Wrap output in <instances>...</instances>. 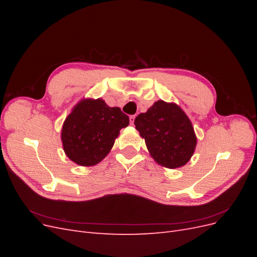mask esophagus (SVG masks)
Instances as JSON below:
<instances>
[{"label":"esophagus","instance_id":"obj_1","mask_svg":"<svg viewBox=\"0 0 257 257\" xmlns=\"http://www.w3.org/2000/svg\"><path fill=\"white\" fill-rule=\"evenodd\" d=\"M135 118H136V115H131V116H130V122H131L132 125H133V124H134Z\"/></svg>","mask_w":257,"mask_h":257}]
</instances>
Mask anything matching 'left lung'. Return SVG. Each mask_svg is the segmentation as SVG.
<instances>
[{
  "label": "left lung",
  "instance_id": "left-lung-1",
  "mask_svg": "<svg viewBox=\"0 0 257 257\" xmlns=\"http://www.w3.org/2000/svg\"><path fill=\"white\" fill-rule=\"evenodd\" d=\"M134 124L159 165L180 168L193 157L197 137L189 116L176 103L158 100L138 114Z\"/></svg>",
  "mask_w": 257,
  "mask_h": 257
}]
</instances>
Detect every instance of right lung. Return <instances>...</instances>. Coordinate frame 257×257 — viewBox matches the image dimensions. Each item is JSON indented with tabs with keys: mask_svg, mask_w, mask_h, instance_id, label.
I'll return each instance as SVG.
<instances>
[{
	"mask_svg": "<svg viewBox=\"0 0 257 257\" xmlns=\"http://www.w3.org/2000/svg\"><path fill=\"white\" fill-rule=\"evenodd\" d=\"M128 123V116L119 107H109L102 98H82L62 125L61 141L66 157L80 166L98 164Z\"/></svg>",
	"mask_w": 257,
	"mask_h": 257,
	"instance_id": "add662e5",
	"label": "right lung"
}]
</instances>
